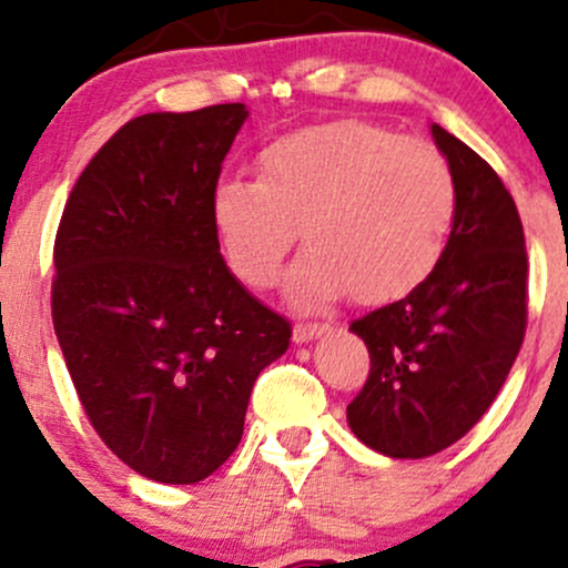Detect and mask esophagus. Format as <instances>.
Segmentation results:
<instances>
[{
  "instance_id": "34e87169",
  "label": "esophagus",
  "mask_w": 568,
  "mask_h": 568,
  "mask_svg": "<svg viewBox=\"0 0 568 568\" xmlns=\"http://www.w3.org/2000/svg\"><path fill=\"white\" fill-rule=\"evenodd\" d=\"M328 331H331L328 323H296L293 325V342L306 344L312 342V338L328 334Z\"/></svg>"
}]
</instances>
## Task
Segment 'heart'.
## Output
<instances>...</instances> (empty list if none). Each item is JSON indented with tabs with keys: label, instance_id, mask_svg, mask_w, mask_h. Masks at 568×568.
Segmentation results:
<instances>
[{
	"label": "heart",
	"instance_id": "obj_1",
	"mask_svg": "<svg viewBox=\"0 0 568 568\" xmlns=\"http://www.w3.org/2000/svg\"><path fill=\"white\" fill-rule=\"evenodd\" d=\"M456 213V184L433 143L363 120L283 135L258 152L256 181L224 179L211 216L232 272L272 288L296 230V304L352 293L361 304L406 296L433 275Z\"/></svg>",
	"mask_w": 568,
	"mask_h": 568
}]
</instances>
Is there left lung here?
Listing matches in <instances>:
<instances>
[{
	"label": "left lung",
	"instance_id": "obj_1",
	"mask_svg": "<svg viewBox=\"0 0 568 568\" xmlns=\"http://www.w3.org/2000/svg\"><path fill=\"white\" fill-rule=\"evenodd\" d=\"M456 184L438 266L400 302L349 325L371 371L347 406L349 429L393 459H425L475 427L510 374L526 334V240L494 168L429 125Z\"/></svg>",
	"mask_w": 568,
	"mask_h": 568
}]
</instances>
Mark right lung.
Segmentation results:
<instances>
[{"label": "right lung", "instance_id": "obj_1", "mask_svg": "<svg viewBox=\"0 0 568 568\" xmlns=\"http://www.w3.org/2000/svg\"><path fill=\"white\" fill-rule=\"evenodd\" d=\"M245 103L141 114L98 149L55 234L53 325L90 425L143 478L197 484L243 438L291 323L219 247L211 197Z\"/></svg>", "mask_w": 568, "mask_h": 568}]
</instances>
